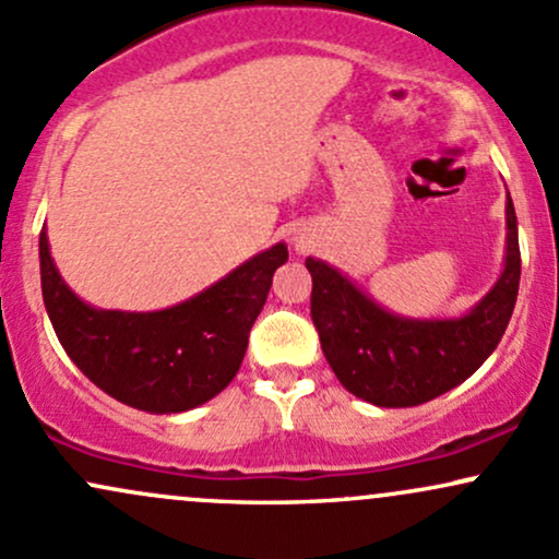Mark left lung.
Listing matches in <instances>:
<instances>
[{"label": "left lung", "mask_w": 559, "mask_h": 559, "mask_svg": "<svg viewBox=\"0 0 559 559\" xmlns=\"http://www.w3.org/2000/svg\"><path fill=\"white\" fill-rule=\"evenodd\" d=\"M305 265L312 323L342 386L378 407H415L460 386L497 349L521 284L515 207L507 194L504 271L463 318H400L323 260L307 258Z\"/></svg>", "instance_id": "1"}]
</instances>
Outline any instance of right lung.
I'll return each instance as SVG.
<instances>
[{"instance_id": "1", "label": "right lung", "mask_w": 559, "mask_h": 559, "mask_svg": "<svg viewBox=\"0 0 559 559\" xmlns=\"http://www.w3.org/2000/svg\"><path fill=\"white\" fill-rule=\"evenodd\" d=\"M41 294L62 349L88 381L128 407L170 415L199 407L234 381L286 243L254 254L197 297L157 312L96 310L70 292L38 236Z\"/></svg>"}]
</instances>
